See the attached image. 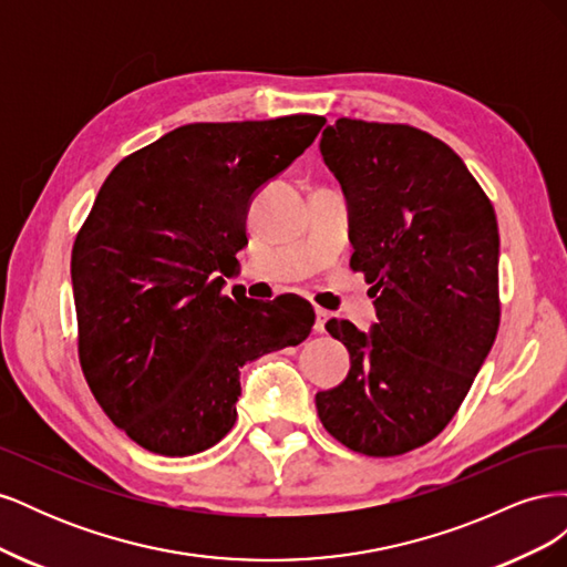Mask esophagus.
<instances>
[{
  "label": "esophagus",
  "instance_id": "1",
  "mask_svg": "<svg viewBox=\"0 0 567 567\" xmlns=\"http://www.w3.org/2000/svg\"><path fill=\"white\" fill-rule=\"evenodd\" d=\"M315 315H317V321H315V333H326V323H329V319H331V315L326 312V310H315Z\"/></svg>",
  "mask_w": 567,
  "mask_h": 567
}]
</instances>
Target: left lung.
Here are the masks:
<instances>
[{
  "instance_id": "obj_1",
  "label": "left lung",
  "mask_w": 567,
  "mask_h": 567,
  "mask_svg": "<svg viewBox=\"0 0 567 567\" xmlns=\"http://www.w3.org/2000/svg\"><path fill=\"white\" fill-rule=\"evenodd\" d=\"M321 156L350 213L352 269L379 323H326L350 352L317 392L326 431L367 456H398L452 421L499 329V227L456 153L409 125L340 117Z\"/></svg>"
}]
</instances>
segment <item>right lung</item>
Returning <instances> with one entry per match:
<instances>
[{
	"mask_svg": "<svg viewBox=\"0 0 567 567\" xmlns=\"http://www.w3.org/2000/svg\"><path fill=\"white\" fill-rule=\"evenodd\" d=\"M326 117L194 123L115 165L80 229V364L106 416L144 450L188 456L236 423L241 367L298 346L310 302L221 296L248 208Z\"/></svg>",
	"mask_w": 567,
	"mask_h": 567,
	"instance_id": "1",
	"label": "right lung"
}]
</instances>
